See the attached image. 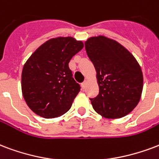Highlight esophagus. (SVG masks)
<instances>
[{
	"instance_id": "obj_1",
	"label": "esophagus",
	"mask_w": 159,
	"mask_h": 159,
	"mask_svg": "<svg viewBox=\"0 0 159 159\" xmlns=\"http://www.w3.org/2000/svg\"><path fill=\"white\" fill-rule=\"evenodd\" d=\"M87 83H88V82H87V80L84 81V82H83V83H82V84H81V87H82V88H83V89H85V88H86Z\"/></svg>"
}]
</instances>
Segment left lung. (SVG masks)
<instances>
[{
	"mask_svg": "<svg viewBox=\"0 0 159 159\" xmlns=\"http://www.w3.org/2000/svg\"><path fill=\"white\" fill-rule=\"evenodd\" d=\"M84 45L100 88L99 95L90 98L94 110L109 119L129 114L143 91V72L137 60L117 42L103 36L90 38Z\"/></svg>",
	"mask_w": 159,
	"mask_h": 159,
	"instance_id": "8db88e82",
	"label": "left lung"
}]
</instances>
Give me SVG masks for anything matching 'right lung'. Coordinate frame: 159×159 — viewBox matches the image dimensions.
<instances>
[{
  "label": "right lung",
  "instance_id": "add662e5",
  "mask_svg": "<svg viewBox=\"0 0 159 159\" xmlns=\"http://www.w3.org/2000/svg\"><path fill=\"white\" fill-rule=\"evenodd\" d=\"M84 48L75 39L57 38L44 43L31 55L21 73V91L37 115L55 118L66 113L80 85L73 78L70 59Z\"/></svg>",
  "mask_w": 159,
  "mask_h": 159
}]
</instances>
